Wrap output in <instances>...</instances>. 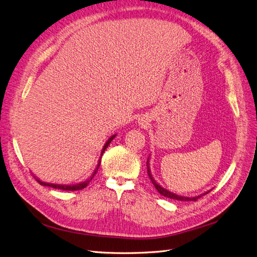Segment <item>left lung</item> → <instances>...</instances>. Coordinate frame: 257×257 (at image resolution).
I'll return each instance as SVG.
<instances>
[{
	"label": "left lung",
	"mask_w": 257,
	"mask_h": 257,
	"mask_svg": "<svg viewBox=\"0 0 257 257\" xmlns=\"http://www.w3.org/2000/svg\"><path fill=\"white\" fill-rule=\"evenodd\" d=\"M147 172H148V176H149L150 180L152 181L153 185L155 186V189L158 190V192L161 194V195L165 196V197H168V198H170V199H176V200H180V201H190V200L196 201L199 197L204 196V195H206L207 193H209V192H207V193H205V194H204V195H200V196H197V197H184V196H179V195H177V194H174V193L169 192V191H167V190H165V189H163L162 186H161V185H159V184L157 183V181L154 180L153 177H152V175H151L150 168H149V159H148V161H147Z\"/></svg>",
	"instance_id": "1"
}]
</instances>
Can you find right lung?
Returning <instances> with one entry per match:
<instances>
[{
  "mask_svg": "<svg viewBox=\"0 0 257 257\" xmlns=\"http://www.w3.org/2000/svg\"><path fill=\"white\" fill-rule=\"evenodd\" d=\"M115 135H112L109 139H108L107 143L105 144L103 150H102V154H100V159L98 160V164H97V167L95 169V172L93 173V175L91 176V178L89 179V180L84 181V182H81V183H77V184H74V185H60V184H52V183H46V182H42L41 180H38V179H36L37 182H40V184L42 185H45V186H50V188H53V189H58V190H63V191H78V190H82L84 189L85 186H87L89 184V182L92 180V178L94 177V175L96 174V172L98 170V167H99V164H100V161H102V155L104 153V151L106 150V148L108 147V145H109L111 143L112 139L114 138Z\"/></svg>",
  "mask_w": 257,
  "mask_h": 257,
  "instance_id": "add662e5",
  "label": "right lung"
}]
</instances>
